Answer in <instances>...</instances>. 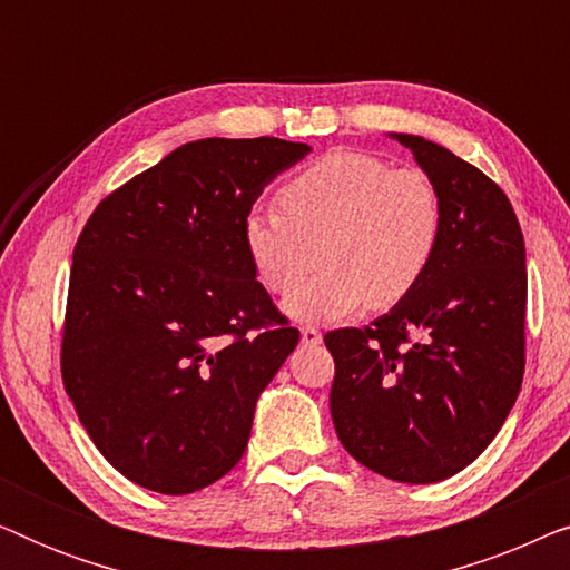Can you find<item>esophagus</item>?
<instances>
[{
    "instance_id": "1",
    "label": "esophagus",
    "mask_w": 570,
    "mask_h": 570,
    "mask_svg": "<svg viewBox=\"0 0 570 570\" xmlns=\"http://www.w3.org/2000/svg\"><path fill=\"white\" fill-rule=\"evenodd\" d=\"M301 342H303V345L314 347V345H318V342H322V332H318L316 326H303V330H301Z\"/></svg>"
}]
</instances>
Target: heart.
<instances>
[{
  "instance_id": "obj_1",
  "label": "heart",
  "mask_w": 570,
  "mask_h": 570,
  "mask_svg": "<svg viewBox=\"0 0 570 570\" xmlns=\"http://www.w3.org/2000/svg\"><path fill=\"white\" fill-rule=\"evenodd\" d=\"M277 207L240 223L248 262L272 293H291L318 240L322 269L287 295L295 322H334L365 303L389 308L415 291L441 244L443 209L423 170L392 168L361 150H332L298 170Z\"/></svg>"
}]
</instances>
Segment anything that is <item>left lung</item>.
Here are the masks:
<instances>
[{
	"instance_id": "8db88e82",
	"label": "left lung",
	"mask_w": 570,
	"mask_h": 570,
	"mask_svg": "<svg viewBox=\"0 0 570 570\" xmlns=\"http://www.w3.org/2000/svg\"><path fill=\"white\" fill-rule=\"evenodd\" d=\"M439 189L441 244L425 277L365 330L324 337L330 407L350 456L428 485L472 464L524 379L527 252L509 197L480 168L415 135H389Z\"/></svg>"
}]
</instances>
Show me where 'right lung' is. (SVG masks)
<instances>
[{
  "label": "right lung",
  "instance_id": "obj_1",
  "mask_svg": "<svg viewBox=\"0 0 570 570\" xmlns=\"http://www.w3.org/2000/svg\"><path fill=\"white\" fill-rule=\"evenodd\" d=\"M308 153L277 137L186 142L85 223L61 379L100 454L137 485L186 495L244 456L256 400L301 332L256 279L240 223Z\"/></svg>",
  "mask_w": 570,
  "mask_h": 570
}]
</instances>
